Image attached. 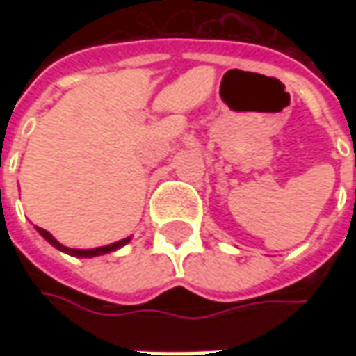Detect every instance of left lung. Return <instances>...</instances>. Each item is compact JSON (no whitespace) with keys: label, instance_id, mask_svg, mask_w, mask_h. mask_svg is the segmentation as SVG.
<instances>
[{"label":"left lung","instance_id":"left-lung-1","mask_svg":"<svg viewBox=\"0 0 356 356\" xmlns=\"http://www.w3.org/2000/svg\"><path fill=\"white\" fill-rule=\"evenodd\" d=\"M355 166H356V152H355ZM355 198H356V190H355Z\"/></svg>","mask_w":356,"mask_h":356}]
</instances>
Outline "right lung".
<instances>
[{
	"label": "right lung",
	"instance_id": "add662e5",
	"mask_svg": "<svg viewBox=\"0 0 356 356\" xmlns=\"http://www.w3.org/2000/svg\"><path fill=\"white\" fill-rule=\"evenodd\" d=\"M37 232H39V236L41 238H45L53 245V248H57L59 252L63 253H69V255H73V257H97V255H104V253H111V252H117L118 248H122V245H127L130 241V238L120 239V241H115V243H108V245H101V248H92V250H75V248H67V245H63L59 243L57 239L53 238L51 234H49L47 229H43V227H37Z\"/></svg>",
	"mask_w": 356,
	"mask_h": 356
}]
</instances>
